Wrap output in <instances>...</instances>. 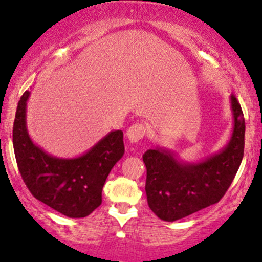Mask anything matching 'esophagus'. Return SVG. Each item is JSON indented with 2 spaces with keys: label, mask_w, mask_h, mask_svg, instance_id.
<instances>
[{
  "label": "esophagus",
  "mask_w": 262,
  "mask_h": 262,
  "mask_svg": "<svg viewBox=\"0 0 262 262\" xmlns=\"http://www.w3.org/2000/svg\"><path fill=\"white\" fill-rule=\"evenodd\" d=\"M144 134H145L144 125H142V124H133L132 126H129L125 136L129 142L133 144V143H138L139 140L144 137Z\"/></svg>",
  "instance_id": "34e87169"
}]
</instances>
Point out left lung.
<instances>
[{
    "instance_id": "obj_1",
    "label": "left lung",
    "mask_w": 262,
    "mask_h": 262,
    "mask_svg": "<svg viewBox=\"0 0 262 262\" xmlns=\"http://www.w3.org/2000/svg\"><path fill=\"white\" fill-rule=\"evenodd\" d=\"M230 104L232 134L220 152L197 162L180 159L174 152L159 145L143 154L148 206L163 221H177L214 205L232 183L244 157L245 119L233 95Z\"/></svg>"
}]
</instances>
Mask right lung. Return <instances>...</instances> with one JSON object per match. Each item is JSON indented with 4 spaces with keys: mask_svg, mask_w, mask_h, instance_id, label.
Segmentation results:
<instances>
[{
    "mask_svg": "<svg viewBox=\"0 0 262 262\" xmlns=\"http://www.w3.org/2000/svg\"><path fill=\"white\" fill-rule=\"evenodd\" d=\"M24 93L13 123V150L18 170L32 196L70 219H81L101 205V191L110 170L124 154L123 132L112 130L89 150L74 158L45 152L31 139L26 124Z\"/></svg>",
    "mask_w": 262,
    "mask_h": 262,
    "instance_id": "obj_1",
    "label": "right lung"
}]
</instances>
